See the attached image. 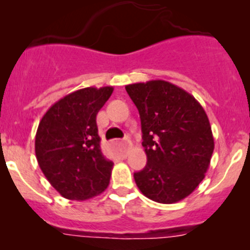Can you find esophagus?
<instances>
[{"label": "esophagus", "mask_w": 250, "mask_h": 250, "mask_svg": "<svg viewBox=\"0 0 250 250\" xmlns=\"http://www.w3.org/2000/svg\"><path fill=\"white\" fill-rule=\"evenodd\" d=\"M123 145H125L127 148H129L130 146H132V141H130L129 139H125L123 140Z\"/></svg>", "instance_id": "obj_1"}]
</instances>
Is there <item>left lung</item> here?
Returning a JSON list of instances; mask_svg holds the SVG:
<instances>
[{
    "mask_svg": "<svg viewBox=\"0 0 250 250\" xmlns=\"http://www.w3.org/2000/svg\"><path fill=\"white\" fill-rule=\"evenodd\" d=\"M140 115L147 163L134 180L144 196L172 204L196 190L214 151L208 116L193 95L162 80L125 85Z\"/></svg>",
    "mask_w": 250,
    "mask_h": 250,
    "instance_id": "obj_1",
    "label": "left lung"
}]
</instances>
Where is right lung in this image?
I'll list each match as a JSON object with an SVG mask.
<instances>
[{"label":"right lung","mask_w":250,"mask_h":250,"mask_svg":"<svg viewBox=\"0 0 250 250\" xmlns=\"http://www.w3.org/2000/svg\"><path fill=\"white\" fill-rule=\"evenodd\" d=\"M113 87H87L65 95L40 121L35 152L50 185L67 200L85 201L110 184L113 163L100 148L97 115Z\"/></svg>","instance_id":"1"}]
</instances>
